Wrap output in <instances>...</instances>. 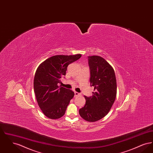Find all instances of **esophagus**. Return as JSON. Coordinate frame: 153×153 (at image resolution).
<instances>
[{
  "label": "esophagus",
  "mask_w": 153,
  "mask_h": 153,
  "mask_svg": "<svg viewBox=\"0 0 153 153\" xmlns=\"http://www.w3.org/2000/svg\"><path fill=\"white\" fill-rule=\"evenodd\" d=\"M79 95H80L79 93H78L77 92H74V96H79Z\"/></svg>",
  "instance_id": "1"
}]
</instances>
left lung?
Instances as JSON below:
<instances>
[{
    "mask_svg": "<svg viewBox=\"0 0 153 153\" xmlns=\"http://www.w3.org/2000/svg\"><path fill=\"white\" fill-rule=\"evenodd\" d=\"M91 85L93 96L87 97L84 106L79 109L81 117L89 122L100 120L107 115L115 100L117 79L112 66L100 56H88Z\"/></svg>",
    "mask_w": 153,
    "mask_h": 153,
    "instance_id": "left-lung-1",
    "label": "left lung"
}]
</instances>
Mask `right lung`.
Segmentation results:
<instances>
[{"label": "right lung", "mask_w": 153, "mask_h": 153, "mask_svg": "<svg viewBox=\"0 0 153 153\" xmlns=\"http://www.w3.org/2000/svg\"><path fill=\"white\" fill-rule=\"evenodd\" d=\"M81 54L56 55L46 59L36 69L34 90L36 102L44 115L51 119L63 117L74 94L71 89L59 87L61 78L65 76L67 67Z\"/></svg>", "instance_id": "right-lung-1"}]
</instances>
